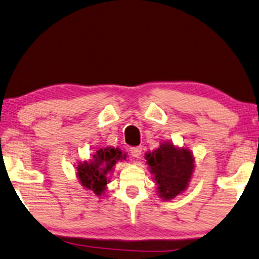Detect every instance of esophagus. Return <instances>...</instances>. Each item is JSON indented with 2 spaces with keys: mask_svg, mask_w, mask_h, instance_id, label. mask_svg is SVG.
Returning <instances> with one entry per match:
<instances>
[{
  "mask_svg": "<svg viewBox=\"0 0 259 259\" xmlns=\"http://www.w3.org/2000/svg\"><path fill=\"white\" fill-rule=\"evenodd\" d=\"M130 153L133 157H139L142 153V147H132L130 149Z\"/></svg>",
  "mask_w": 259,
  "mask_h": 259,
  "instance_id": "1",
  "label": "esophagus"
}]
</instances>
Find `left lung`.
Returning <instances> with one entry per match:
<instances>
[{"label": "left lung", "instance_id": "8db88e82", "mask_svg": "<svg viewBox=\"0 0 259 259\" xmlns=\"http://www.w3.org/2000/svg\"><path fill=\"white\" fill-rule=\"evenodd\" d=\"M145 159L159 197L173 200L187 189L195 167L194 155L188 148L176 147L169 141L162 142L159 148L146 153Z\"/></svg>", "mask_w": 259, "mask_h": 259}]
</instances>
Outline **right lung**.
Returning a JSON list of instances; mask_svg holds the SVG:
<instances>
[{"instance_id":"add662e5","label":"right lung","mask_w":259,"mask_h":259,"mask_svg":"<svg viewBox=\"0 0 259 259\" xmlns=\"http://www.w3.org/2000/svg\"><path fill=\"white\" fill-rule=\"evenodd\" d=\"M127 154L114 147L100 148L90 161L79 162L76 167L77 178L86 190H91L97 196H102L106 190L108 174L113 171L115 163L126 161Z\"/></svg>"}]
</instances>
